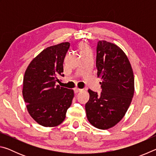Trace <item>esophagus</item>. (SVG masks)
Returning <instances> with one entry per match:
<instances>
[{
  "label": "esophagus",
  "instance_id": "obj_1",
  "mask_svg": "<svg viewBox=\"0 0 156 156\" xmlns=\"http://www.w3.org/2000/svg\"><path fill=\"white\" fill-rule=\"evenodd\" d=\"M82 90H83V89H79V88H75V89H74V92H75V93H78V92H80V91H81Z\"/></svg>",
  "mask_w": 156,
  "mask_h": 156
}]
</instances>
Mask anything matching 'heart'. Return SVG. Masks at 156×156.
I'll use <instances>...</instances> for the list:
<instances>
[{"label":"heart","instance_id":"b5f03b06","mask_svg":"<svg viewBox=\"0 0 156 156\" xmlns=\"http://www.w3.org/2000/svg\"><path fill=\"white\" fill-rule=\"evenodd\" d=\"M80 47L81 50H83V49H87V47H86V45H85V44H84V43H82V44H80Z\"/></svg>","mask_w":156,"mask_h":156}]
</instances>
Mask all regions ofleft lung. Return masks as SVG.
I'll return each instance as SVG.
<instances>
[{
	"mask_svg": "<svg viewBox=\"0 0 156 156\" xmlns=\"http://www.w3.org/2000/svg\"><path fill=\"white\" fill-rule=\"evenodd\" d=\"M98 77H101L100 94L89 89L85 105L87 118L92 125L107 129L122 120L134 94V77L130 62L119 47L105 41L98 42Z\"/></svg>",
	"mask_w": 156,
	"mask_h": 156,
	"instance_id": "obj_1",
	"label": "left lung"
}]
</instances>
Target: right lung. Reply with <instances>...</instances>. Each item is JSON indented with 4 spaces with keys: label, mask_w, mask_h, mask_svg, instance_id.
Masks as SVG:
<instances>
[{
    "label": "right lung",
    "mask_w": 156,
    "mask_h": 156,
    "mask_svg": "<svg viewBox=\"0 0 156 156\" xmlns=\"http://www.w3.org/2000/svg\"><path fill=\"white\" fill-rule=\"evenodd\" d=\"M70 47L68 42L44 49L32 60L23 78V96L29 113L39 125L61 124L74 96L73 89L56 85L63 74V62Z\"/></svg>",
    "instance_id": "right-lung-1"
}]
</instances>
